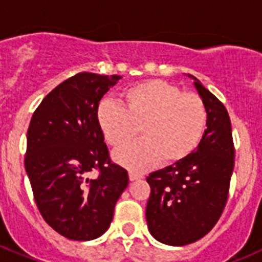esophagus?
I'll list each match as a JSON object with an SVG mask.
<instances>
[{"label":"esophagus","instance_id":"1","mask_svg":"<svg viewBox=\"0 0 262 262\" xmlns=\"http://www.w3.org/2000/svg\"><path fill=\"white\" fill-rule=\"evenodd\" d=\"M141 178H143L142 174H139V173H136V172H129V180L130 181H137V180H141Z\"/></svg>","mask_w":262,"mask_h":262}]
</instances>
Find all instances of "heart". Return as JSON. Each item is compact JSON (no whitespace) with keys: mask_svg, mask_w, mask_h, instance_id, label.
<instances>
[{"mask_svg":"<svg viewBox=\"0 0 262 262\" xmlns=\"http://www.w3.org/2000/svg\"><path fill=\"white\" fill-rule=\"evenodd\" d=\"M123 98L124 107L103 101L97 112L99 128L114 147L129 142L141 126L143 138L114 154L119 164L142 172L161 159L164 163L183 160L199 146L208 123L199 95L182 93L161 80H147L128 88Z\"/></svg>","mask_w":262,"mask_h":262,"instance_id":"1","label":"heart"}]
</instances>
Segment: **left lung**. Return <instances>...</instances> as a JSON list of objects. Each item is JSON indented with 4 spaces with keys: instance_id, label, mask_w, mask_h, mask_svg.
Instances as JSON below:
<instances>
[{
    "instance_id": "8db88e82",
    "label": "left lung",
    "mask_w": 262,
    "mask_h": 262,
    "mask_svg": "<svg viewBox=\"0 0 262 262\" xmlns=\"http://www.w3.org/2000/svg\"><path fill=\"white\" fill-rule=\"evenodd\" d=\"M194 79L208 123L199 146L183 160L150 173L146 220L151 235L168 246H186L208 234L224 212L234 169L230 117L224 104Z\"/></svg>"
}]
</instances>
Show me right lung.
<instances>
[{
  "instance_id": "1",
  "label": "right lung",
  "mask_w": 262,
  "mask_h": 262,
  "mask_svg": "<svg viewBox=\"0 0 262 262\" xmlns=\"http://www.w3.org/2000/svg\"><path fill=\"white\" fill-rule=\"evenodd\" d=\"M121 76L81 72L58 85L33 112L24 165L48 225L71 241L107 231L128 172L110 159L98 124L99 101ZM98 170L97 179L89 173Z\"/></svg>"
}]
</instances>
